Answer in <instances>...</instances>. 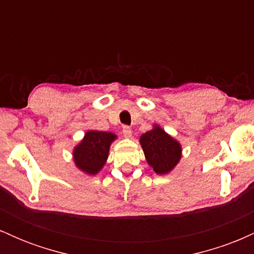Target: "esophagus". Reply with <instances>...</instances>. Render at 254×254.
Listing matches in <instances>:
<instances>
[{
	"label": "esophagus",
	"mask_w": 254,
	"mask_h": 254,
	"mask_svg": "<svg viewBox=\"0 0 254 254\" xmlns=\"http://www.w3.org/2000/svg\"><path fill=\"white\" fill-rule=\"evenodd\" d=\"M123 136L125 137V138H131L132 137V132H131V129L129 127H123Z\"/></svg>",
	"instance_id": "obj_1"
}]
</instances>
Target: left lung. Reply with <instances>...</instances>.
<instances>
[{"instance_id": "left-lung-1", "label": "left lung", "mask_w": 254, "mask_h": 254, "mask_svg": "<svg viewBox=\"0 0 254 254\" xmlns=\"http://www.w3.org/2000/svg\"><path fill=\"white\" fill-rule=\"evenodd\" d=\"M139 143L156 174H168L182 159V144L157 124L139 137Z\"/></svg>"}]
</instances>
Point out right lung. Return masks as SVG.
I'll return each mask as SVG.
<instances>
[{
  "mask_svg": "<svg viewBox=\"0 0 254 254\" xmlns=\"http://www.w3.org/2000/svg\"><path fill=\"white\" fill-rule=\"evenodd\" d=\"M117 135L106 131L89 130L72 150L75 166L88 176H95L106 164L111 143Z\"/></svg>",
  "mask_w": 254,
  "mask_h": 254,
  "instance_id": "add662e5",
  "label": "right lung"
}]
</instances>
